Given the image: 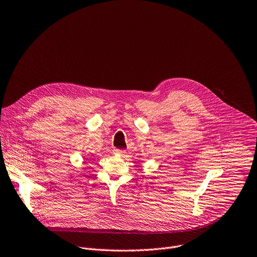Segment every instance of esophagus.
Returning a JSON list of instances; mask_svg holds the SVG:
<instances>
[{"label":"esophagus","mask_w":257,"mask_h":257,"mask_svg":"<svg viewBox=\"0 0 257 257\" xmlns=\"http://www.w3.org/2000/svg\"><path fill=\"white\" fill-rule=\"evenodd\" d=\"M113 153H114L115 155H120V156H123V155H125L126 151H124V150H119V149H115V150L113 151Z\"/></svg>","instance_id":"esophagus-1"}]
</instances>
